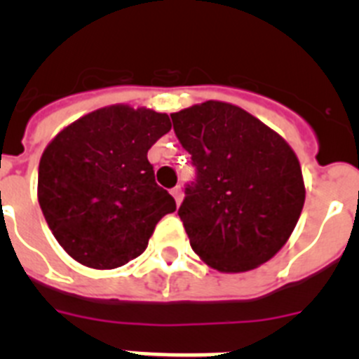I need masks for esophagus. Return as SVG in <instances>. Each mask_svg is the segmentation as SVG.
I'll return each mask as SVG.
<instances>
[{
	"instance_id": "34e87169",
	"label": "esophagus",
	"mask_w": 359,
	"mask_h": 359,
	"mask_svg": "<svg viewBox=\"0 0 359 359\" xmlns=\"http://www.w3.org/2000/svg\"><path fill=\"white\" fill-rule=\"evenodd\" d=\"M170 194L174 196V199H176L177 205H182V199H183V190H182V187H174L172 192H170Z\"/></svg>"
}]
</instances>
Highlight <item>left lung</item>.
Segmentation results:
<instances>
[{"label": "left lung", "instance_id": "left-lung-1", "mask_svg": "<svg viewBox=\"0 0 359 359\" xmlns=\"http://www.w3.org/2000/svg\"><path fill=\"white\" fill-rule=\"evenodd\" d=\"M170 118L198 169L177 210L192 250L221 273L268 262L291 237L306 201L291 145L248 111L221 100Z\"/></svg>", "mask_w": 359, "mask_h": 359}]
</instances>
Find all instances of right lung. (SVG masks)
<instances>
[{
    "label": "right lung",
    "mask_w": 359,
    "mask_h": 359,
    "mask_svg": "<svg viewBox=\"0 0 359 359\" xmlns=\"http://www.w3.org/2000/svg\"><path fill=\"white\" fill-rule=\"evenodd\" d=\"M170 128L167 113L113 104L77 118L46 145L37 199L72 259L93 269L128 264L147 248L158 221L176 210L147 160Z\"/></svg>",
    "instance_id": "1"
}]
</instances>
